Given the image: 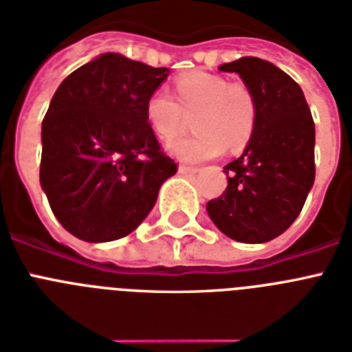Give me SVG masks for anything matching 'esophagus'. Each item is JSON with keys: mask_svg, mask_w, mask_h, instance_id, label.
Segmentation results:
<instances>
[{"mask_svg": "<svg viewBox=\"0 0 352 352\" xmlns=\"http://www.w3.org/2000/svg\"><path fill=\"white\" fill-rule=\"evenodd\" d=\"M197 171H199L197 168L188 166V164H181V166H179V173H181V175H193Z\"/></svg>", "mask_w": 352, "mask_h": 352, "instance_id": "34e87169", "label": "esophagus"}]
</instances>
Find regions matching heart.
<instances>
[{
	"mask_svg": "<svg viewBox=\"0 0 352 352\" xmlns=\"http://www.w3.org/2000/svg\"><path fill=\"white\" fill-rule=\"evenodd\" d=\"M146 121L157 135L168 141L184 128L191 116L195 133L168 142L171 155L186 162H201L221 155L226 144L241 148L256 126L258 107L251 88L230 82L217 74L195 72L175 81V99L155 90L144 104Z\"/></svg>",
	"mask_w": 352,
	"mask_h": 352,
	"instance_id": "1",
	"label": "heart"
}]
</instances>
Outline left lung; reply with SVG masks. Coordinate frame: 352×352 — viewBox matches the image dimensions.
Masks as SVG:
<instances>
[{"label":"left lung","mask_w":352,"mask_h":352,"mask_svg":"<svg viewBox=\"0 0 352 352\" xmlns=\"http://www.w3.org/2000/svg\"><path fill=\"white\" fill-rule=\"evenodd\" d=\"M221 70L242 77L258 116L244 153L224 166L228 188L206 210L233 241H273L296 221L315 182V122L302 88L273 63L242 57Z\"/></svg>","instance_id":"1"}]
</instances>
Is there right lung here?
<instances>
[{
	"label": "right lung",
	"instance_id": "obj_1",
	"mask_svg": "<svg viewBox=\"0 0 352 352\" xmlns=\"http://www.w3.org/2000/svg\"><path fill=\"white\" fill-rule=\"evenodd\" d=\"M168 74L110 52L74 70L54 94L41 126L39 181L56 219L77 239L126 236L177 173L144 113Z\"/></svg>",
	"mask_w": 352,
	"mask_h": 352
}]
</instances>
